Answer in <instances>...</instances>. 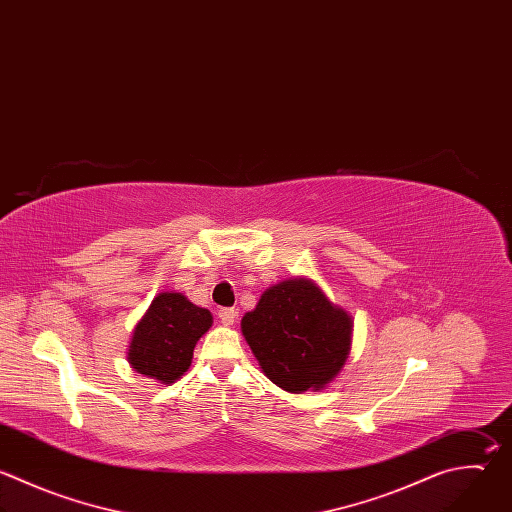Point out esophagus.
Wrapping results in <instances>:
<instances>
[{
    "mask_svg": "<svg viewBox=\"0 0 512 512\" xmlns=\"http://www.w3.org/2000/svg\"><path fill=\"white\" fill-rule=\"evenodd\" d=\"M219 319H221L223 325H233L235 319H237V311L235 309H221Z\"/></svg>",
    "mask_w": 512,
    "mask_h": 512,
    "instance_id": "obj_1",
    "label": "esophagus"
}]
</instances>
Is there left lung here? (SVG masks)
Masks as SVG:
<instances>
[{
  "label": "left lung",
  "mask_w": 512,
  "mask_h": 512,
  "mask_svg": "<svg viewBox=\"0 0 512 512\" xmlns=\"http://www.w3.org/2000/svg\"><path fill=\"white\" fill-rule=\"evenodd\" d=\"M241 329L263 374L293 394L321 390L350 354L352 317L309 279L269 287Z\"/></svg>",
  "instance_id": "1"
}]
</instances>
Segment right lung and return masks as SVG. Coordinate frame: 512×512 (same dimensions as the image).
<instances>
[{
	"label": "right lung",
	"mask_w": 512,
	"mask_h": 512,
	"mask_svg": "<svg viewBox=\"0 0 512 512\" xmlns=\"http://www.w3.org/2000/svg\"><path fill=\"white\" fill-rule=\"evenodd\" d=\"M211 323V311L183 293H158L134 329L128 362L142 376L173 384L189 370L199 337Z\"/></svg>",
	"instance_id": "add662e5"
}]
</instances>
